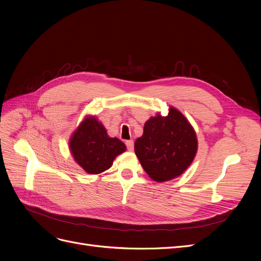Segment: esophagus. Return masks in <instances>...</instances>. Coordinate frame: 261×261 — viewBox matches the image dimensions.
I'll return each instance as SVG.
<instances>
[{
    "instance_id": "34e87169",
    "label": "esophagus",
    "mask_w": 261,
    "mask_h": 261,
    "mask_svg": "<svg viewBox=\"0 0 261 261\" xmlns=\"http://www.w3.org/2000/svg\"><path fill=\"white\" fill-rule=\"evenodd\" d=\"M125 145L126 147H127V149L129 150V151H132V150L134 149V141L130 139V140H126L125 141Z\"/></svg>"
}]
</instances>
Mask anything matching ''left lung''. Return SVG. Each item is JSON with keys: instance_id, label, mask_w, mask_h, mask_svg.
I'll return each mask as SVG.
<instances>
[{"instance_id": "1", "label": "left lung", "mask_w": 261, "mask_h": 261, "mask_svg": "<svg viewBox=\"0 0 261 261\" xmlns=\"http://www.w3.org/2000/svg\"><path fill=\"white\" fill-rule=\"evenodd\" d=\"M197 137L185 116L171 108L145 123L144 135L135 141V153L147 174L156 181L174 178L193 162Z\"/></svg>"}]
</instances>
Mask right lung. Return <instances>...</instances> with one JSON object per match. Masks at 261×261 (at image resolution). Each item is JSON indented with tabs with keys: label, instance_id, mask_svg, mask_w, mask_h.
I'll return each instance as SVG.
<instances>
[{
	"label": "right lung",
	"instance_id": "1",
	"mask_svg": "<svg viewBox=\"0 0 261 261\" xmlns=\"http://www.w3.org/2000/svg\"><path fill=\"white\" fill-rule=\"evenodd\" d=\"M69 148L74 159L90 174L111 168L115 156L126 150L120 139L110 138L103 125L94 117L85 118L70 138Z\"/></svg>",
	"mask_w": 261,
	"mask_h": 261
}]
</instances>
